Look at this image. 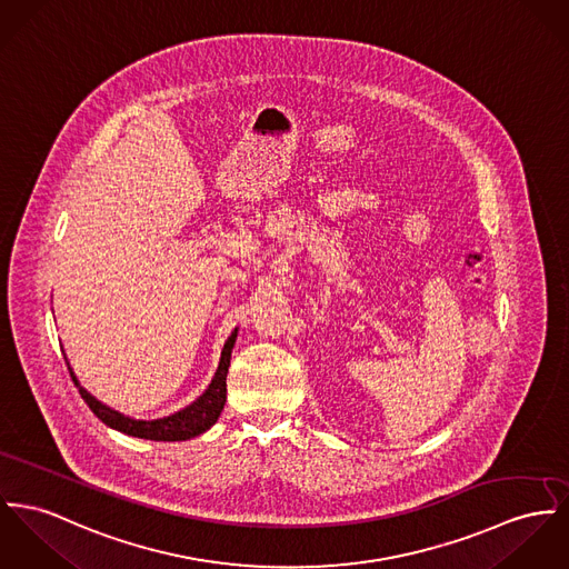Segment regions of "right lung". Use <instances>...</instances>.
Instances as JSON below:
<instances>
[{"label": "right lung", "instance_id": "right-lung-1", "mask_svg": "<svg viewBox=\"0 0 569 569\" xmlns=\"http://www.w3.org/2000/svg\"><path fill=\"white\" fill-rule=\"evenodd\" d=\"M236 338H238V327L231 331V336L227 338V342L222 347L219 368H217L208 390L201 393L197 400H192L190 405H186L183 409H179L171 416L158 418V420H136L130 416H123L121 411L110 409L108 405L97 400L92 393L87 392L80 386L67 355H64V361H67V368H69V375H71L76 388L80 390V396L84 398L90 411L106 427H110L114 431H121V433L131 436V438L153 439V441H186V439L197 438V436L206 433L219 420L220 411L224 407V398H227V370H229V359H231V350L236 345Z\"/></svg>", "mask_w": 569, "mask_h": 569}]
</instances>
